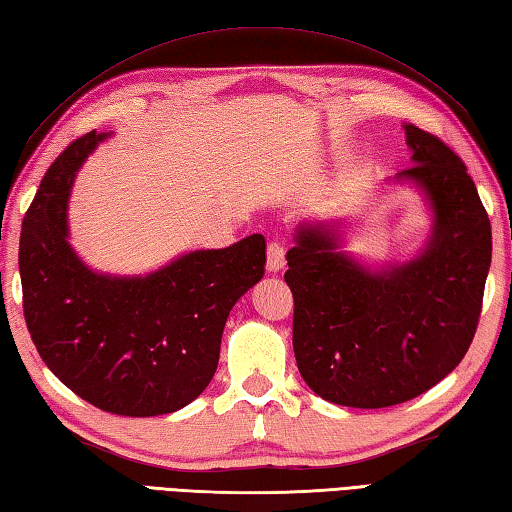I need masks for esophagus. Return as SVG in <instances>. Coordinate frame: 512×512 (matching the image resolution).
<instances>
[{
  "label": "esophagus",
  "instance_id": "esophagus-1",
  "mask_svg": "<svg viewBox=\"0 0 512 512\" xmlns=\"http://www.w3.org/2000/svg\"><path fill=\"white\" fill-rule=\"evenodd\" d=\"M285 267V247L281 243H269L267 247V272H281Z\"/></svg>",
  "mask_w": 512,
  "mask_h": 512
}]
</instances>
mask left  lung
I'll return each instance as SVG.
<instances>
[{
	"mask_svg": "<svg viewBox=\"0 0 512 512\" xmlns=\"http://www.w3.org/2000/svg\"><path fill=\"white\" fill-rule=\"evenodd\" d=\"M412 167L385 185L417 189L430 234L406 260L345 252V220H303L287 252L294 354L318 397L347 408H390L457 368L477 330L493 234L461 158L403 124Z\"/></svg>",
	"mask_w": 512,
	"mask_h": 512,
	"instance_id": "left-lung-1",
	"label": "left lung"
}]
</instances>
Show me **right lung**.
Returning <instances> with one entry per match:
<instances>
[{
	"mask_svg": "<svg viewBox=\"0 0 512 512\" xmlns=\"http://www.w3.org/2000/svg\"><path fill=\"white\" fill-rule=\"evenodd\" d=\"M109 131L75 140L37 189L19 238L24 318L46 368L122 417L189 406L214 379L231 307L265 274V238L194 249L147 274H109L71 245L77 171Z\"/></svg>",
	"mask_w": 512,
	"mask_h": 512,
	"instance_id": "right-lung-1",
	"label": "right lung"
}]
</instances>
